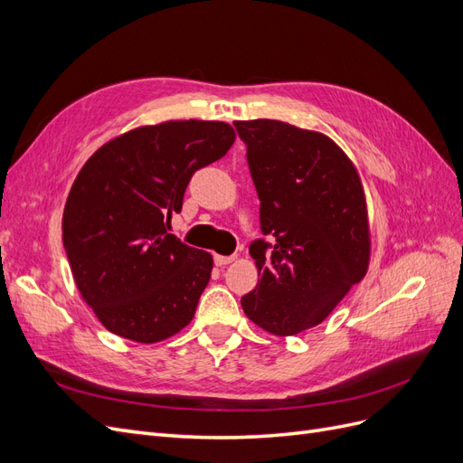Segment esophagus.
I'll use <instances>...</instances> for the list:
<instances>
[{"instance_id": "esophagus-1", "label": "esophagus", "mask_w": 463, "mask_h": 463, "mask_svg": "<svg viewBox=\"0 0 463 463\" xmlns=\"http://www.w3.org/2000/svg\"><path fill=\"white\" fill-rule=\"evenodd\" d=\"M233 260H235V255H230V257L216 255V257H214V262H216V266H226V264H230V262H233Z\"/></svg>"}]
</instances>
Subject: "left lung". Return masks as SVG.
<instances>
[{
  "mask_svg": "<svg viewBox=\"0 0 463 463\" xmlns=\"http://www.w3.org/2000/svg\"><path fill=\"white\" fill-rule=\"evenodd\" d=\"M260 201L250 243L257 288L241 298L262 330L293 335L320 325L367 274L371 230L355 164L330 137L278 119L235 121Z\"/></svg>",
  "mask_w": 463,
  "mask_h": 463,
  "instance_id": "8db88e82",
  "label": "left lung"
}]
</instances>
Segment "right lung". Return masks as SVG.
<instances>
[{"label":"right lung","instance_id":"add662e5","mask_svg":"<svg viewBox=\"0 0 463 463\" xmlns=\"http://www.w3.org/2000/svg\"><path fill=\"white\" fill-rule=\"evenodd\" d=\"M235 141L223 121L141 125L98 148L63 210V247L77 289L104 328L156 344L197 311L213 255L167 233L189 179Z\"/></svg>","mask_w":463,"mask_h":463}]
</instances>
